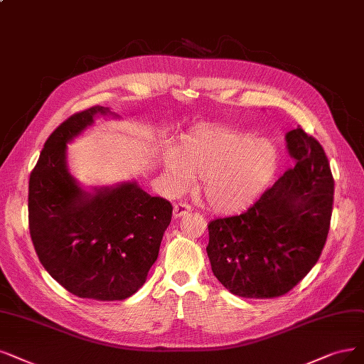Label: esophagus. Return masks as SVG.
Returning a JSON list of instances; mask_svg holds the SVG:
<instances>
[{"mask_svg":"<svg viewBox=\"0 0 364 364\" xmlns=\"http://www.w3.org/2000/svg\"><path fill=\"white\" fill-rule=\"evenodd\" d=\"M192 211V207L186 203H178L173 205V218H181L184 214Z\"/></svg>","mask_w":364,"mask_h":364,"instance_id":"34e87169","label":"esophagus"}]
</instances>
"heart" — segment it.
Instances as JSON below:
<instances>
[{
    "mask_svg": "<svg viewBox=\"0 0 364 364\" xmlns=\"http://www.w3.org/2000/svg\"><path fill=\"white\" fill-rule=\"evenodd\" d=\"M279 166L276 145L230 129H200L184 136L178 151L165 156V178L172 193L203 178L208 205L219 213L243 211L270 184Z\"/></svg>",
    "mask_w": 364,
    "mask_h": 364,
    "instance_id": "heart-1",
    "label": "heart"
}]
</instances>
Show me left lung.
<instances>
[{
    "instance_id": "8db88e82",
    "label": "left lung",
    "mask_w": 364,
    "mask_h": 364,
    "mask_svg": "<svg viewBox=\"0 0 364 364\" xmlns=\"http://www.w3.org/2000/svg\"><path fill=\"white\" fill-rule=\"evenodd\" d=\"M285 139L294 166L246 213L208 223L211 270L238 297L289 292L318 262L328 235L334 180L324 148L301 127Z\"/></svg>"
}]
</instances>
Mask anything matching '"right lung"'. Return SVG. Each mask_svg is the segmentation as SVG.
<instances>
[{"label": "right lung", "instance_id": "obj_1", "mask_svg": "<svg viewBox=\"0 0 364 364\" xmlns=\"http://www.w3.org/2000/svg\"><path fill=\"white\" fill-rule=\"evenodd\" d=\"M97 115L118 117L97 105L50 133L30 175L28 223L40 262L63 288L80 299L114 301L145 284L172 205L136 181L91 193L77 184L67 169V144Z\"/></svg>", "mask_w": 364, "mask_h": 364}]
</instances>
